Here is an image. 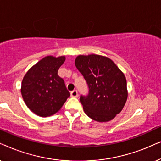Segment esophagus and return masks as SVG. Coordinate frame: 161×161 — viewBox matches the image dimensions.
I'll return each mask as SVG.
<instances>
[{
  "label": "esophagus",
  "mask_w": 161,
  "mask_h": 161,
  "mask_svg": "<svg viewBox=\"0 0 161 161\" xmlns=\"http://www.w3.org/2000/svg\"><path fill=\"white\" fill-rule=\"evenodd\" d=\"M70 96H71V97H77V96H78V92H77L76 90L71 91L70 92Z\"/></svg>",
  "instance_id": "obj_1"
}]
</instances>
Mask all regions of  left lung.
<instances>
[{
    "label": "left lung",
    "instance_id": "1",
    "mask_svg": "<svg viewBox=\"0 0 161 161\" xmlns=\"http://www.w3.org/2000/svg\"><path fill=\"white\" fill-rule=\"evenodd\" d=\"M75 65L88 85V95L80 96L85 114L98 122L111 121L127 99L124 73L112 59L97 54L77 56Z\"/></svg>",
    "mask_w": 161,
    "mask_h": 161
}]
</instances>
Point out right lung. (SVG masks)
Segmentation results:
<instances>
[{
	"instance_id": "1",
	"label": "right lung",
	"mask_w": 161,
	"mask_h": 161,
	"mask_svg": "<svg viewBox=\"0 0 161 161\" xmlns=\"http://www.w3.org/2000/svg\"><path fill=\"white\" fill-rule=\"evenodd\" d=\"M65 56H47L32 66L23 77L21 94L31 112L40 117L55 114L70 96L64 80L57 74Z\"/></svg>"
}]
</instances>
